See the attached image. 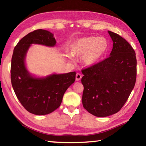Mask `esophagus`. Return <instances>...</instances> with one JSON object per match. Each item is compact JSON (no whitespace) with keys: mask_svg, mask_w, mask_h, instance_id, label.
I'll list each match as a JSON object with an SVG mask.
<instances>
[{"mask_svg":"<svg viewBox=\"0 0 146 146\" xmlns=\"http://www.w3.org/2000/svg\"><path fill=\"white\" fill-rule=\"evenodd\" d=\"M81 78H82V75H81V74H80V73H76V81H78V80H80Z\"/></svg>","mask_w":146,"mask_h":146,"instance_id":"34e87169","label":"esophagus"}]
</instances>
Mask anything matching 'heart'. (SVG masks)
<instances>
[{
  "label": "heart",
  "mask_w": 146,
  "mask_h": 146,
  "mask_svg": "<svg viewBox=\"0 0 146 146\" xmlns=\"http://www.w3.org/2000/svg\"><path fill=\"white\" fill-rule=\"evenodd\" d=\"M109 42L104 36H87L78 38L71 47L73 55L83 56V62L87 66L97 64L108 52Z\"/></svg>",
  "instance_id": "1"
}]
</instances>
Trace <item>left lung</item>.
Returning a JSON list of instances; mask_svg holds the SVG:
<instances>
[{"label": "left lung", "mask_w": 146, "mask_h": 146, "mask_svg": "<svg viewBox=\"0 0 146 146\" xmlns=\"http://www.w3.org/2000/svg\"><path fill=\"white\" fill-rule=\"evenodd\" d=\"M113 42L108 58L82 70L83 107L96 117H104L119 111L136 82L137 58L126 40L112 31Z\"/></svg>", "instance_id": "8db88e82"}]
</instances>
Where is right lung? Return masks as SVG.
<instances>
[{"mask_svg": "<svg viewBox=\"0 0 146 146\" xmlns=\"http://www.w3.org/2000/svg\"><path fill=\"white\" fill-rule=\"evenodd\" d=\"M56 43L52 33L40 29L26 35L14 48L11 64V84L21 104L34 115H47L58 108L64 93L75 80V71L35 78L27 70L24 60L31 44L54 46Z\"/></svg>", "mask_w": 146, "mask_h": 146, "instance_id": "1", "label": "right lung"}]
</instances>
